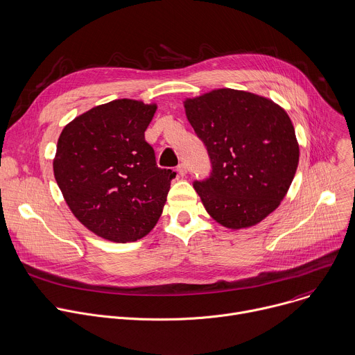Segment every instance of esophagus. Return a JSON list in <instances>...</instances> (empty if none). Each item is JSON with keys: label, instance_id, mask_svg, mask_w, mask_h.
Listing matches in <instances>:
<instances>
[{"label": "esophagus", "instance_id": "1", "mask_svg": "<svg viewBox=\"0 0 355 355\" xmlns=\"http://www.w3.org/2000/svg\"><path fill=\"white\" fill-rule=\"evenodd\" d=\"M176 171H178V173H179L180 176H184V175L187 173V166H186L184 164H179L178 168H176Z\"/></svg>", "mask_w": 355, "mask_h": 355}]
</instances>
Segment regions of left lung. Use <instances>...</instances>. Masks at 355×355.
<instances>
[{
    "label": "left lung",
    "instance_id": "obj_1",
    "mask_svg": "<svg viewBox=\"0 0 355 355\" xmlns=\"http://www.w3.org/2000/svg\"><path fill=\"white\" fill-rule=\"evenodd\" d=\"M211 173L193 183L208 214L227 228L256 225L286 197L300 147L286 110L263 96L216 89L184 102Z\"/></svg>",
    "mask_w": 355,
    "mask_h": 355
}]
</instances>
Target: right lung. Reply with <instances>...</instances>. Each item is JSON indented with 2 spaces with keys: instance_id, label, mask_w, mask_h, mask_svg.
I'll list each match as a JSON object with an SVG mask.
<instances>
[{
  "instance_id": "obj_1",
  "label": "right lung",
  "mask_w": 355,
  "mask_h": 355,
  "mask_svg": "<svg viewBox=\"0 0 355 355\" xmlns=\"http://www.w3.org/2000/svg\"><path fill=\"white\" fill-rule=\"evenodd\" d=\"M155 105L117 99L64 127L54 178L73 214L113 242L146 236L158 223L176 172L161 169L146 141Z\"/></svg>"
}]
</instances>
